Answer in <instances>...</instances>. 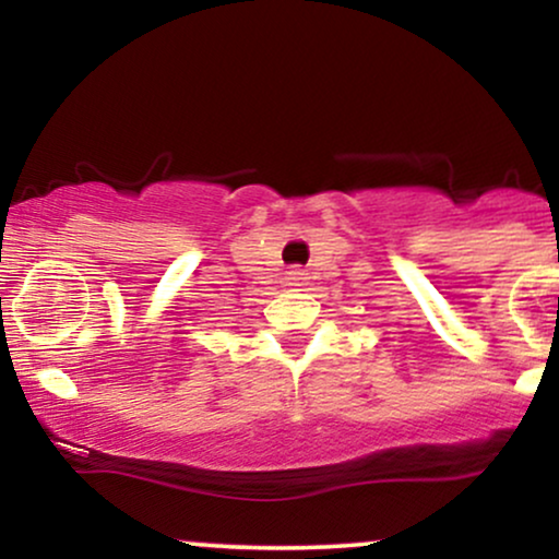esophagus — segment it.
<instances>
[{"label":"esophagus","instance_id":"esophagus-1","mask_svg":"<svg viewBox=\"0 0 559 559\" xmlns=\"http://www.w3.org/2000/svg\"><path fill=\"white\" fill-rule=\"evenodd\" d=\"M287 285L289 287H302L305 285V280H308V272L305 270H300V266H293V270L287 272Z\"/></svg>","mask_w":559,"mask_h":559}]
</instances>
